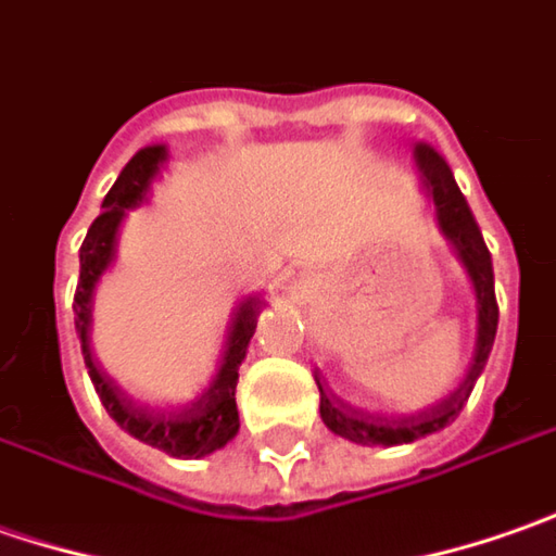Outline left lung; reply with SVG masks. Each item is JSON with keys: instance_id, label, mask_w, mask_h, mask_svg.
Masks as SVG:
<instances>
[{"instance_id": "8db88e82", "label": "left lung", "mask_w": 556, "mask_h": 556, "mask_svg": "<svg viewBox=\"0 0 556 556\" xmlns=\"http://www.w3.org/2000/svg\"><path fill=\"white\" fill-rule=\"evenodd\" d=\"M414 164L420 170V186L426 199L435 205V224H439L447 245L454 249L457 261L464 264V270H467V277L472 282V295H476V345H472L470 367H467L464 379L447 392L445 399H439L429 407H420L414 414H392L389 417V414L351 407L349 401L339 399L336 392H326L324 382H320V370H314L317 389H320V417H324L326 429H332L336 435L349 439L354 445H407V442H417L422 435H432V432L445 429L447 422L457 420V414L464 410L472 386H476V379H479L485 361H489V351L495 345V274H492V254L482 242L479 224L472 217L464 192L457 189L445 157L439 155L432 146L420 142L414 149Z\"/></svg>"}]
</instances>
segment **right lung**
<instances>
[{
    "label": "right lung",
    "mask_w": 556,
    "mask_h": 556,
    "mask_svg": "<svg viewBox=\"0 0 556 556\" xmlns=\"http://www.w3.org/2000/svg\"><path fill=\"white\" fill-rule=\"evenodd\" d=\"M164 161H167V146H161V142L139 149L109 189V195L102 202V214L92 220L84 245H80V282H77V295H74V326H77V336H80L89 379H92L96 395L105 404L111 420L117 422L124 432H130L134 439L157 447V451H164L170 457H182V460L195 457L199 460V457H207V454L220 451L224 445H230L236 432H239L236 382H239V367L245 361V351H249V342H252L264 299L254 292V295H245L242 302L232 307L224 351H220V361H217V374L211 376V382H207V389H202V395H195L186 404H177V407L146 404V401H136L130 392H124L99 367V361L92 354V342H89L92 292H96L99 279L105 277V270L114 264L117 232L124 227L127 214L142 202H149L152 182L161 174Z\"/></svg>",
    "instance_id": "1"
}]
</instances>
